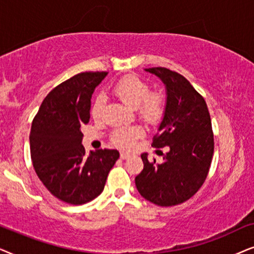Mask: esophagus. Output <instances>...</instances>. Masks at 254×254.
Segmentation results:
<instances>
[{"label":"esophagus","mask_w":254,"mask_h":254,"mask_svg":"<svg viewBox=\"0 0 254 254\" xmlns=\"http://www.w3.org/2000/svg\"><path fill=\"white\" fill-rule=\"evenodd\" d=\"M130 157V154L129 153H127V152H121V159H127Z\"/></svg>","instance_id":"esophagus-1"}]
</instances>
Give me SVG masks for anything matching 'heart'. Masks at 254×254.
<instances>
[{
    "label": "heart",
    "instance_id": "heart-1",
    "mask_svg": "<svg viewBox=\"0 0 254 254\" xmlns=\"http://www.w3.org/2000/svg\"><path fill=\"white\" fill-rule=\"evenodd\" d=\"M150 86L138 76H125L118 81L114 87V93L127 103V106L138 109V113L146 121L154 122L160 118L164 102L158 94H150ZM106 97L99 95L94 101L92 107V116L100 120L103 115ZM143 134V130L138 127H121L113 134V140L117 146L129 148L133 146L137 138Z\"/></svg>",
    "mask_w": 254,
    "mask_h": 254
}]
</instances>
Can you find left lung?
Returning a JSON list of instances; mask_svg holds the SVG:
<instances>
[{"label":"left lung","mask_w":254,"mask_h":254,"mask_svg":"<svg viewBox=\"0 0 254 254\" xmlns=\"http://www.w3.org/2000/svg\"><path fill=\"white\" fill-rule=\"evenodd\" d=\"M145 70L166 88L164 117L152 146L170 151L161 164L141 154L144 168L134 181L145 200L172 207L189 200L207 179L214 154L211 120L204 99L181 74L164 67Z\"/></svg>","instance_id":"8db88e82"}]
</instances>
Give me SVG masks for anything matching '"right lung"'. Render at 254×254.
I'll list each match as a JSON object with an SVG mask.
<instances>
[{
	"label": "right lung",
	"mask_w": 254,
	"mask_h": 254,
	"mask_svg": "<svg viewBox=\"0 0 254 254\" xmlns=\"http://www.w3.org/2000/svg\"><path fill=\"white\" fill-rule=\"evenodd\" d=\"M107 72H86L51 90L30 131L33 168L51 194L69 204H83L103 191L117 150L86 153L81 127L90 120V99Z\"/></svg>",
	"instance_id": "right-lung-1"
}]
</instances>
